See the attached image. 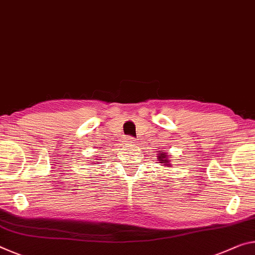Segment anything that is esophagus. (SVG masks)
I'll return each instance as SVG.
<instances>
[{
	"label": "esophagus",
	"mask_w": 255,
	"mask_h": 255,
	"mask_svg": "<svg viewBox=\"0 0 255 255\" xmlns=\"http://www.w3.org/2000/svg\"><path fill=\"white\" fill-rule=\"evenodd\" d=\"M125 142H126L128 145H132L136 143V139L132 136H127L126 138H125Z\"/></svg>",
	"instance_id": "1"
}]
</instances>
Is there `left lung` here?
Listing matches in <instances>:
<instances>
[{
    "label": "left lung",
    "instance_id": "8db88e82",
    "mask_svg": "<svg viewBox=\"0 0 255 255\" xmlns=\"http://www.w3.org/2000/svg\"><path fill=\"white\" fill-rule=\"evenodd\" d=\"M159 161H160V163H163V164H168V155H167V153H159Z\"/></svg>",
    "mask_w": 255,
    "mask_h": 255
}]
</instances>
